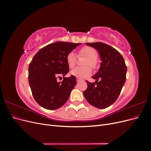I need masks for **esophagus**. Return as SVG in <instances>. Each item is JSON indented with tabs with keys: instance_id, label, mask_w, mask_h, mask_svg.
Masks as SVG:
<instances>
[{
	"instance_id": "obj_1",
	"label": "esophagus",
	"mask_w": 151,
	"mask_h": 151,
	"mask_svg": "<svg viewBox=\"0 0 151 151\" xmlns=\"http://www.w3.org/2000/svg\"><path fill=\"white\" fill-rule=\"evenodd\" d=\"M76 81H77V83H79V82L81 81V79H79V78H77V79H76Z\"/></svg>"
}]
</instances>
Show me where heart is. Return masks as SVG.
<instances>
[{
    "label": "heart",
    "mask_w": 151,
    "mask_h": 151,
    "mask_svg": "<svg viewBox=\"0 0 151 151\" xmlns=\"http://www.w3.org/2000/svg\"><path fill=\"white\" fill-rule=\"evenodd\" d=\"M80 55H85L88 57V60L86 63V65H89L91 67L95 68L97 65L98 53L94 48L90 47H84L82 48L79 51ZM66 61L68 66L70 68H73L76 63L77 57L74 52H70L67 54L66 57ZM91 74V70L89 67H76L70 71V74L76 77L79 79H84Z\"/></svg>",
    "instance_id": "heart-1"
}]
</instances>
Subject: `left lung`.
Masks as SVG:
<instances>
[{
    "instance_id": "1",
    "label": "left lung",
    "mask_w": 151,
    "mask_h": 151,
    "mask_svg": "<svg viewBox=\"0 0 151 151\" xmlns=\"http://www.w3.org/2000/svg\"><path fill=\"white\" fill-rule=\"evenodd\" d=\"M86 45L97 50L101 62L98 71L92 77L95 83L86 81L88 88L84 91V96L96 108H108L116 101L125 83V60L115 48L107 44L95 42Z\"/></svg>"
}]
</instances>
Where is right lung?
Returning <instances> with one entry per match:
<instances>
[{
    "label": "right lung",
    "mask_w": 151,
    "mask_h": 151,
    "mask_svg": "<svg viewBox=\"0 0 151 151\" xmlns=\"http://www.w3.org/2000/svg\"><path fill=\"white\" fill-rule=\"evenodd\" d=\"M82 43L57 42L40 49L29 63L28 80L36 102L47 109H56L62 106L76 86V77H65L69 71L67 54ZM62 75L64 79H56Z\"/></svg>",
    "instance_id": "add662e5"
}]
</instances>
